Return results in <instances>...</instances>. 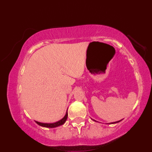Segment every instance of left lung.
<instances>
[{
    "mask_svg": "<svg viewBox=\"0 0 152 152\" xmlns=\"http://www.w3.org/2000/svg\"><path fill=\"white\" fill-rule=\"evenodd\" d=\"M94 121H95V120H94ZM121 120H120V121H115V122H112V123L111 124H116V123H118V122H120L121 121Z\"/></svg>",
    "mask_w": 152,
    "mask_h": 152,
    "instance_id": "1",
    "label": "left lung"
}]
</instances>
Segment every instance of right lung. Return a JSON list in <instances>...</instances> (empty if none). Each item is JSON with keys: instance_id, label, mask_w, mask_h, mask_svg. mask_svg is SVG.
I'll return each instance as SVG.
<instances>
[{"instance_id": "obj_1", "label": "right lung", "mask_w": 152, "mask_h": 152, "mask_svg": "<svg viewBox=\"0 0 152 152\" xmlns=\"http://www.w3.org/2000/svg\"><path fill=\"white\" fill-rule=\"evenodd\" d=\"M67 117H68V113L67 111H66V115L64 116V117L61 118L60 121L55 122V123L48 124V123H41V122H38V121H36V123H37L38 125H40V126L43 127H46V128H55V127L59 126H61V125L64 124L66 122V119H67Z\"/></svg>"}]
</instances>
